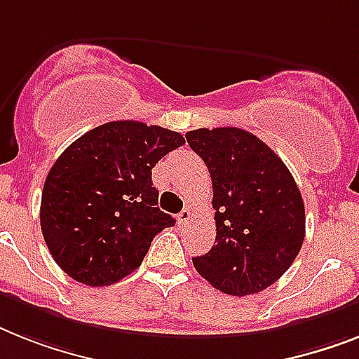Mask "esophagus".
<instances>
[{
	"instance_id": "1",
	"label": "esophagus",
	"mask_w": 359,
	"mask_h": 359,
	"mask_svg": "<svg viewBox=\"0 0 359 359\" xmlns=\"http://www.w3.org/2000/svg\"><path fill=\"white\" fill-rule=\"evenodd\" d=\"M191 211H189V209H183L182 212H180V215H177V222H180V226L182 227H185V226H189V222H191Z\"/></svg>"
}]
</instances>
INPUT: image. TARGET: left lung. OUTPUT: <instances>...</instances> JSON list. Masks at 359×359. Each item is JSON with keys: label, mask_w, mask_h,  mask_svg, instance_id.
<instances>
[{"label": "left lung", "mask_w": 359, "mask_h": 359, "mask_svg": "<svg viewBox=\"0 0 359 359\" xmlns=\"http://www.w3.org/2000/svg\"><path fill=\"white\" fill-rule=\"evenodd\" d=\"M187 143L212 180L215 245L192 259L198 273L229 295L244 297L286 273L304 240V203L283 159L242 128H200Z\"/></svg>", "instance_id": "left-lung-1"}]
</instances>
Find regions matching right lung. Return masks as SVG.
<instances>
[{
  "instance_id": "obj_1",
  "label": "right lung",
  "mask_w": 359,
  "mask_h": 359,
  "mask_svg": "<svg viewBox=\"0 0 359 359\" xmlns=\"http://www.w3.org/2000/svg\"><path fill=\"white\" fill-rule=\"evenodd\" d=\"M185 144L182 133L137 121L100 124L60 154L41 192L49 253L71 279L108 286L143 262L154 236L174 226L159 211L156 163Z\"/></svg>"
}]
</instances>
